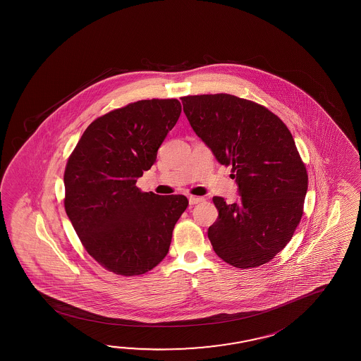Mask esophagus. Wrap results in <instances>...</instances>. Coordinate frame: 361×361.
<instances>
[{
  "mask_svg": "<svg viewBox=\"0 0 361 361\" xmlns=\"http://www.w3.org/2000/svg\"><path fill=\"white\" fill-rule=\"evenodd\" d=\"M203 200H204V197H194V195H190V197H189V204H197V203H200V202H203Z\"/></svg>",
  "mask_w": 361,
  "mask_h": 361,
  "instance_id": "1",
  "label": "esophagus"
}]
</instances>
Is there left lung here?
<instances>
[{"label":"left lung","mask_w":361,"mask_h":361,"mask_svg":"<svg viewBox=\"0 0 361 361\" xmlns=\"http://www.w3.org/2000/svg\"><path fill=\"white\" fill-rule=\"evenodd\" d=\"M181 101L195 134L219 164H231L238 186L236 203L213 197V250L238 268L262 266L288 244L302 216L307 173L293 135L269 109L235 95Z\"/></svg>","instance_id":"left-lung-1"}]
</instances>
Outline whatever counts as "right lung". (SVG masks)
Listing matches in <instances>:
<instances>
[{"label": "right lung", "instance_id": "1", "mask_svg": "<svg viewBox=\"0 0 361 361\" xmlns=\"http://www.w3.org/2000/svg\"><path fill=\"white\" fill-rule=\"evenodd\" d=\"M181 114L177 99H145L98 117L68 158L65 211L85 250L109 272L139 276L167 255L184 195L142 192L136 180Z\"/></svg>", "mask_w": 361, "mask_h": 361}]
</instances>
